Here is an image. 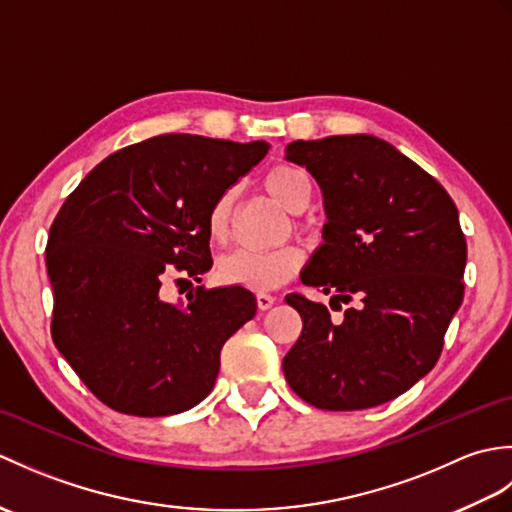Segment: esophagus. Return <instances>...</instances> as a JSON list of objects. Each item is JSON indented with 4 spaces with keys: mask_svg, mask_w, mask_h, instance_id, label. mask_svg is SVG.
Masks as SVG:
<instances>
[{
    "mask_svg": "<svg viewBox=\"0 0 512 512\" xmlns=\"http://www.w3.org/2000/svg\"><path fill=\"white\" fill-rule=\"evenodd\" d=\"M275 297L268 295V292H257V308L259 310H270L275 306Z\"/></svg>",
    "mask_w": 512,
    "mask_h": 512,
    "instance_id": "esophagus-1",
    "label": "esophagus"
}]
</instances>
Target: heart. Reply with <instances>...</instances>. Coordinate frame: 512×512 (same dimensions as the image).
<instances>
[{"mask_svg": "<svg viewBox=\"0 0 512 512\" xmlns=\"http://www.w3.org/2000/svg\"><path fill=\"white\" fill-rule=\"evenodd\" d=\"M266 191L288 209L301 213L308 209L312 200V180L303 169L292 165L273 167L264 178ZM235 191L226 189L206 213V233L213 242L222 244L231 228ZM303 253L299 246H281L273 250L237 248L220 257L217 262V279L226 286H242L250 290H273L286 284L290 277L299 273Z\"/></svg>", "mask_w": 512, "mask_h": 512, "instance_id": "heart-1", "label": "heart"}]
</instances>
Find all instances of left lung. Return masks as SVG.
Masks as SVG:
<instances>
[{
	"label": "left lung",
	"mask_w": 512,
	"mask_h": 512,
	"mask_svg": "<svg viewBox=\"0 0 512 512\" xmlns=\"http://www.w3.org/2000/svg\"><path fill=\"white\" fill-rule=\"evenodd\" d=\"M286 160L319 182L328 217L301 281L330 295V306H356L332 321L323 303L288 295L303 330L284 358V376L319 409L383 405L438 363L462 303L458 209L436 178L369 134L295 140Z\"/></svg>",
	"instance_id": "8db88e82"
}]
</instances>
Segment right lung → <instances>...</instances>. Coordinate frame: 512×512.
I'll use <instances>...</instances> for the list:
<instances>
[{
  "label": "right lung",
  "mask_w": 512,
  "mask_h": 512,
  "mask_svg": "<svg viewBox=\"0 0 512 512\" xmlns=\"http://www.w3.org/2000/svg\"><path fill=\"white\" fill-rule=\"evenodd\" d=\"M270 145L165 134L129 145L81 180L50 226L52 341L92 394L129 416H171L211 394L222 345L255 317L242 286L165 281L213 266L206 213Z\"/></svg>",
  "instance_id": "add662e5"
}]
</instances>
